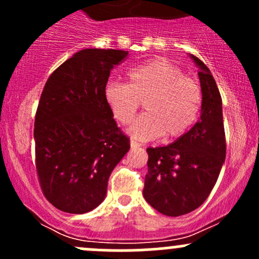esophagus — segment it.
<instances>
[{
    "label": "esophagus",
    "mask_w": 259,
    "mask_h": 259,
    "mask_svg": "<svg viewBox=\"0 0 259 259\" xmlns=\"http://www.w3.org/2000/svg\"><path fill=\"white\" fill-rule=\"evenodd\" d=\"M130 146H132L133 149H135V148H139L140 144H139V143L135 142V140H132V142H130Z\"/></svg>",
    "instance_id": "1"
}]
</instances>
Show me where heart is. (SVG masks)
Wrapping results in <instances>:
<instances>
[{
    "mask_svg": "<svg viewBox=\"0 0 259 259\" xmlns=\"http://www.w3.org/2000/svg\"><path fill=\"white\" fill-rule=\"evenodd\" d=\"M127 83L109 81L104 99L119 124L127 125L139 110L145 111L130 127L133 138L151 140L178 139L197 122L203 104L202 89L176 65L153 59L126 71Z\"/></svg>",
    "mask_w": 259,
    "mask_h": 259,
    "instance_id": "heart-1",
    "label": "heart"
}]
</instances>
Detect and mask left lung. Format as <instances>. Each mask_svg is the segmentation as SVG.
<instances>
[{"instance_id": "left-lung-1", "label": "left lung", "mask_w": 259, "mask_h": 259, "mask_svg": "<svg viewBox=\"0 0 259 259\" xmlns=\"http://www.w3.org/2000/svg\"><path fill=\"white\" fill-rule=\"evenodd\" d=\"M199 66L203 104L199 121L168 146L148 148V173L143 194L164 215L190 213L204 203L226 159L222 98L215 80L202 60Z\"/></svg>"}]
</instances>
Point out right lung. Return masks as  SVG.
<instances>
[{
	"mask_svg": "<svg viewBox=\"0 0 259 259\" xmlns=\"http://www.w3.org/2000/svg\"><path fill=\"white\" fill-rule=\"evenodd\" d=\"M126 56L122 50H81L46 81L35 116V164L41 190L57 209H95L130 149L104 99L110 70Z\"/></svg>",
	"mask_w": 259,
	"mask_h": 259,
	"instance_id": "add662e5",
	"label": "right lung"
}]
</instances>
